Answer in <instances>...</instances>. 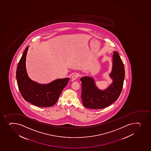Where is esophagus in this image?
Wrapping results in <instances>:
<instances>
[{"label": "esophagus", "instance_id": "esophagus-1", "mask_svg": "<svg viewBox=\"0 0 151 151\" xmlns=\"http://www.w3.org/2000/svg\"><path fill=\"white\" fill-rule=\"evenodd\" d=\"M78 77H79V75H78L77 73H75V74L73 75L72 77V79L73 80H76V79H77Z\"/></svg>", "mask_w": 151, "mask_h": 151}]
</instances>
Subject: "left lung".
Returning <instances> with one entry per match:
<instances>
[{
    "label": "left lung",
    "mask_w": 151,
    "mask_h": 151,
    "mask_svg": "<svg viewBox=\"0 0 151 151\" xmlns=\"http://www.w3.org/2000/svg\"><path fill=\"white\" fill-rule=\"evenodd\" d=\"M110 76L113 79V83L104 91L98 89L91 77H84L81 78V99L83 104L86 107L104 109L113 104L119 96L124 80V66L116 51L114 52L112 70Z\"/></svg>",
    "instance_id": "8db88e82"
}]
</instances>
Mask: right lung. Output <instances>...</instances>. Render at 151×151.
Here are the masks:
<instances>
[{"instance_id": "obj_1", "label": "right lung", "mask_w": 151, "mask_h": 151, "mask_svg": "<svg viewBox=\"0 0 151 151\" xmlns=\"http://www.w3.org/2000/svg\"><path fill=\"white\" fill-rule=\"evenodd\" d=\"M28 47L24 51L17 66L16 78L19 91L25 101L35 106L42 107L52 106L56 104L70 78L56 80L46 85H41L31 80L26 69Z\"/></svg>"}]
</instances>
